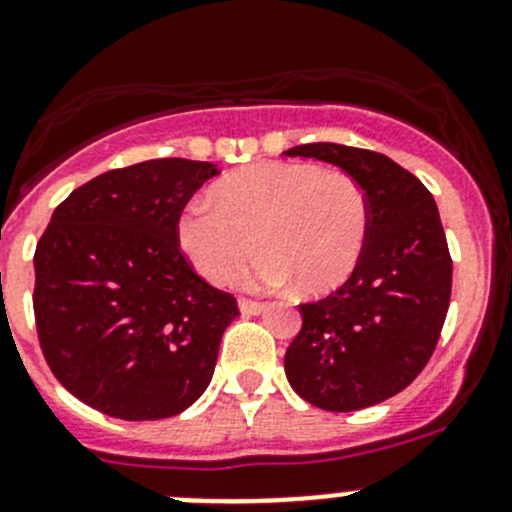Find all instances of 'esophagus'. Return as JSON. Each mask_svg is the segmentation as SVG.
<instances>
[{
  "mask_svg": "<svg viewBox=\"0 0 512 512\" xmlns=\"http://www.w3.org/2000/svg\"><path fill=\"white\" fill-rule=\"evenodd\" d=\"M237 307H240V312L245 314V317H257V314L265 312L267 304L252 302V299H240V302H237Z\"/></svg>",
  "mask_w": 512,
  "mask_h": 512,
  "instance_id": "esophagus-1",
  "label": "esophagus"
}]
</instances>
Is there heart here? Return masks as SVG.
<instances>
[{"instance_id": "obj_1", "label": "heart", "mask_w": 512, "mask_h": 512, "mask_svg": "<svg viewBox=\"0 0 512 512\" xmlns=\"http://www.w3.org/2000/svg\"><path fill=\"white\" fill-rule=\"evenodd\" d=\"M213 198L190 200L178 218V242L195 270L225 282L252 247L265 252L240 267L232 285L285 287L307 294L342 287L369 240V200L347 173L312 163H255L215 183Z\"/></svg>"}]
</instances>
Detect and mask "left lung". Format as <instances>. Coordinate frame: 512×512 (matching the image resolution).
<instances>
[{"mask_svg":"<svg viewBox=\"0 0 512 512\" xmlns=\"http://www.w3.org/2000/svg\"><path fill=\"white\" fill-rule=\"evenodd\" d=\"M282 156L342 168L364 188L371 215L354 275L329 297L299 304L302 329L285 354L287 381L317 409H369L421 374L446 322L453 262L436 200L384 153L307 143Z\"/></svg>","mask_w":512,"mask_h":512,"instance_id":"left-lung-1","label":"left lung"}]
</instances>
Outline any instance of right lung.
<instances>
[{"label":"right lung","instance_id":"1","mask_svg":"<svg viewBox=\"0 0 512 512\" xmlns=\"http://www.w3.org/2000/svg\"><path fill=\"white\" fill-rule=\"evenodd\" d=\"M205 160L158 158L108 170L51 215L34 255L41 352L66 391L123 421L178 416L213 379L235 297L178 250V218Z\"/></svg>","mask_w":512,"mask_h":512}]
</instances>
